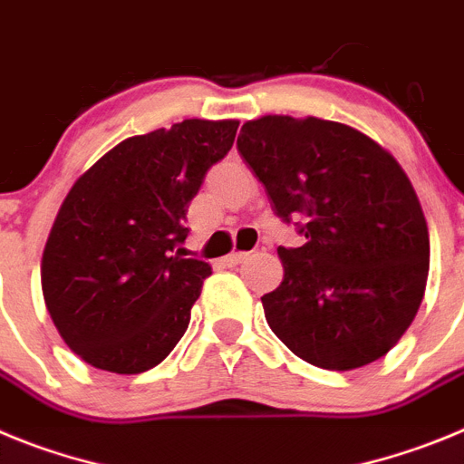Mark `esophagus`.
I'll use <instances>...</instances> for the list:
<instances>
[{
    "mask_svg": "<svg viewBox=\"0 0 464 464\" xmlns=\"http://www.w3.org/2000/svg\"><path fill=\"white\" fill-rule=\"evenodd\" d=\"M247 256H249L247 252H233L224 258V263H227V266H237V263H242Z\"/></svg>",
    "mask_w": 464,
    "mask_h": 464,
    "instance_id": "1",
    "label": "esophagus"
}]
</instances>
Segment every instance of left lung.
<instances>
[{"label": "left lung", "mask_w": 464, "mask_h": 464, "mask_svg": "<svg viewBox=\"0 0 464 464\" xmlns=\"http://www.w3.org/2000/svg\"><path fill=\"white\" fill-rule=\"evenodd\" d=\"M237 152L275 215L304 236L277 249L284 279L261 298L275 335L324 370L386 356L419 312L430 268L428 224L398 161L346 124L289 115L242 124Z\"/></svg>", "instance_id": "1"}]
</instances>
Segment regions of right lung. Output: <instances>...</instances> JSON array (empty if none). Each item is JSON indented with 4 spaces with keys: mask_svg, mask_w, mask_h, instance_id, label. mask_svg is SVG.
Here are the masks:
<instances>
[{
    "mask_svg": "<svg viewBox=\"0 0 464 464\" xmlns=\"http://www.w3.org/2000/svg\"><path fill=\"white\" fill-rule=\"evenodd\" d=\"M236 131V120H185L133 136L66 194L45 242L41 286L62 340L92 367L145 372L185 335L212 273L182 249L187 210Z\"/></svg>",
    "mask_w": 464,
    "mask_h": 464,
    "instance_id": "add662e5",
    "label": "right lung"
}]
</instances>
